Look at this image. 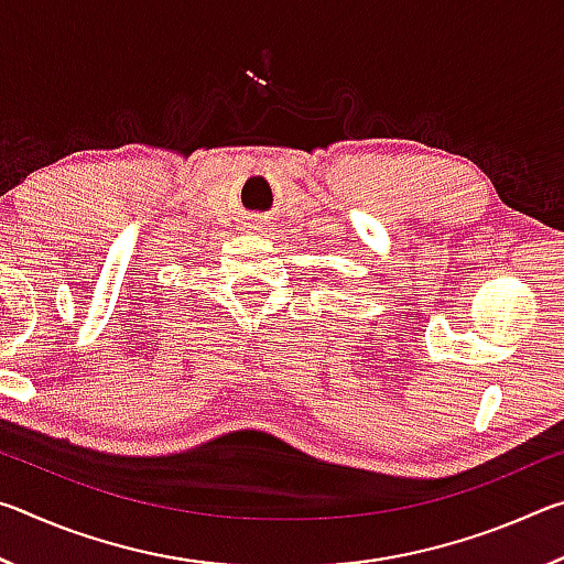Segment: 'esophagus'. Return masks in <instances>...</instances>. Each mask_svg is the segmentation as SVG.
<instances>
[{
	"label": "esophagus",
	"mask_w": 564,
	"mask_h": 564,
	"mask_svg": "<svg viewBox=\"0 0 564 564\" xmlns=\"http://www.w3.org/2000/svg\"><path fill=\"white\" fill-rule=\"evenodd\" d=\"M251 228H256V231H259V224H251Z\"/></svg>",
	"instance_id": "34e87169"
}]
</instances>
